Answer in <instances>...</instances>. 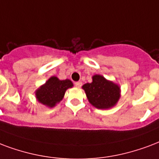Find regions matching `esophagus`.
<instances>
[{"label":"esophagus","mask_w":159,"mask_h":159,"mask_svg":"<svg viewBox=\"0 0 159 159\" xmlns=\"http://www.w3.org/2000/svg\"><path fill=\"white\" fill-rule=\"evenodd\" d=\"M82 82H75V87H76V88H81V87H82Z\"/></svg>","instance_id":"34e87169"}]
</instances>
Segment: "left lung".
<instances>
[{"instance_id":"obj_1","label":"left lung","mask_w":159,"mask_h":159,"mask_svg":"<svg viewBox=\"0 0 159 159\" xmlns=\"http://www.w3.org/2000/svg\"><path fill=\"white\" fill-rule=\"evenodd\" d=\"M88 101L98 109L114 107L120 98V87L101 75H94L93 82L82 86Z\"/></svg>"}]
</instances>
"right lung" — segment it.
I'll return each instance as SVG.
<instances>
[{
	"mask_svg": "<svg viewBox=\"0 0 159 159\" xmlns=\"http://www.w3.org/2000/svg\"><path fill=\"white\" fill-rule=\"evenodd\" d=\"M72 87L73 83L69 79L60 80L52 77L36 91V98L45 106L53 107L62 100L66 91Z\"/></svg>",
	"mask_w": 159,
	"mask_h": 159,
	"instance_id": "1",
	"label": "right lung"
}]
</instances>
